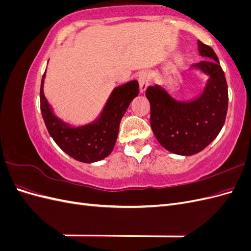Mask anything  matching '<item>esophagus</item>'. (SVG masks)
<instances>
[{
  "label": "esophagus",
  "instance_id": "34e87169",
  "mask_svg": "<svg viewBox=\"0 0 251 251\" xmlns=\"http://www.w3.org/2000/svg\"><path fill=\"white\" fill-rule=\"evenodd\" d=\"M150 81V75L147 72H142L138 76V82H139V92L144 93Z\"/></svg>",
  "mask_w": 251,
  "mask_h": 251
}]
</instances>
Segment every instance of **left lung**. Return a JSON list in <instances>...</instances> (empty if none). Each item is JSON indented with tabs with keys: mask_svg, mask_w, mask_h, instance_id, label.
<instances>
[{
	"mask_svg": "<svg viewBox=\"0 0 251 251\" xmlns=\"http://www.w3.org/2000/svg\"><path fill=\"white\" fill-rule=\"evenodd\" d=\"M201 56L191 66L208 75L202 94L191 101L175 100L164 88L150 86L146 96L151 104V126L155 137L171 153L192 156L214 140L224 126L228 92L225 75L215 51L198 41Z\"/></svg>",
	"mask_w": 251,
	"mask_h": 251,
	"instance_id": "obj_1",
	"label": "left lung"
}]
</instances>
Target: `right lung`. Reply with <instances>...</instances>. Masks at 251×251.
Returning a JSON list of instances; mask_svg holds the SVG:
<instances>
[{"mask_svg":"<svg viewBox=\"0 0 251 251\" xmlns=\"http://www.w3.org/2000/svg\"><path fill=\"white\" fill-rule=\"evenodd\" d=\"M44 73L41 82V111L53 140L75 160L92 163L108 157L115 146L120 120L131 101L139 93L137 80H131L112 91L100 117L85 126H71L58 118L44 95Z\"/></svg>","mask_w":251,"mask_h":251,"instance_id":"obj_1","label":"right lung"}]
</instances>
